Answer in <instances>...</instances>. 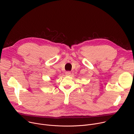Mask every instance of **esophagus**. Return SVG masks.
Masks as SVG:
<instances>
[{
	"label": "esophagus",
	"mask_w": 134,
	"mask_h": 134,
	"mask_svg": "<svg viewBox=\"0 0 134 134\" xmlns=\"http://www.w3.org/2000/svg\"><path fill=\"white\" fill-rule=\"evenodd\" d=\"M71 75V72L70 71H67L66 72V76H70Z\"/></svg>",
	"instance_id": "esophagus-1"
}]
</instances>
